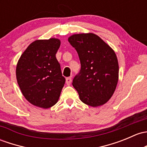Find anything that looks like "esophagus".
Masks as SVG:
<instances>
[{"instance_id": "34e87169", "label": "esophagus", "mask_w": 147, "mask_h": 147, "mask_svg": "<svg viewBox=\"0 0 147 147\" xmlns=\"http://www.w3.org/2000/svg\"><path fill=\"white\" fill-rule=\"evenodd\" d=\"M71 82H72V78H71L70 77L66 78V84H67V85H69V84H71Z\"/></svg>"}]
</instances>
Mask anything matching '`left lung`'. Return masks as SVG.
I'll list each match as a JSON object with an SVG mask.
<instances>
[{"label":"left lung","mask_w":147,"mask_h":147,"mask_svg":"<svg viewBox=\"0 0 147 147\" xmlns=\"http://www.w3.org/2000/svg\"><path fill=\"white\" fill-rule=\"evenodd\" d=\"M68 41L78 52L81 64L72 80L80 100L93 107L104 104L118 84L119 67L115 52L94 34H74Z\"/></svg>","instance_id":"left-lung-1"}]
</instances>
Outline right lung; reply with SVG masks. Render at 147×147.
<instances>
[{
    "label": "right lung",
    "instance_id": "add662e5",
    "mask_svg": "<svg viewBox=\"0 0 147 147\" xmlns=\"http://www.w3.org/2000/svg\"><path fill=\"white\" fill-rule=\"evenodd\" d=\"M60 45L57 38L36 40L18 61V85L26 99L38 107L49 109L55 105L65 82L55 57Z\"/></svg>",
    "mask_w": 147,
    "mask_h": 147
}]
</instances>
